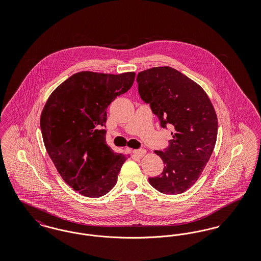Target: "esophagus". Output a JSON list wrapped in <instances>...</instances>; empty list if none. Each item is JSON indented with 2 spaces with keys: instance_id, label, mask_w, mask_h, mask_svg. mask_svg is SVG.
<instances>
[{
  "instance_id": "34e87169",
  "label": "esophagus",
  "mask_w": 261,
  "mask_h": 261,
  "mask_svg": "<svg viewBox=\"0 0 261 261\" xmlns=\"http://www.w3.org/2000/svg\"><path fill=\"white\" fill-rule=\"evenodd\" d=\"M134 153H135V155L137 156H139V158H142V156H144L145 154H146V149H135L134 151H133Z\"/></svg>"
}]
</instances>
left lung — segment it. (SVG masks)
Here are the masks:
<instances>
[{"label":"left lung","instance_id":"8db88e82","mask_svg":"<svg viewBox=\"0 0 261 261\" xmlns=\"http://www.w3.org/2000/svg\"><path fill=\"white\" fill-rule=\"evenodd\" d=\"M137 83L162 128H173L168 146L155 150L163 171L149 183L162 194H182L197 182L214 149L218 121L213 106L200 86L169 66L140 72Z\"/></svg>","mask_w":261,"mask_h":261}]
</instances>
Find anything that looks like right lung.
Masks as SVG:
<instances>
[{
	"label": "right lung",
	"instance_id": "1",
	"mask_svg": "<svg viewBox=\"0 0 261 261\" xmlns=\"http://www.w3.org/2000/svg\"><path fill=\"white\" fill-rule=\"evenodd\" d=\"M134 79V72H78L53 92L42 112L40 127L50 160L68 186L85 197L108 194L128 158L107 145L105 127L108 107Z\"/></svg>",
	"mask_w": 261,
	"mask_h": 261
}]
</instances>
